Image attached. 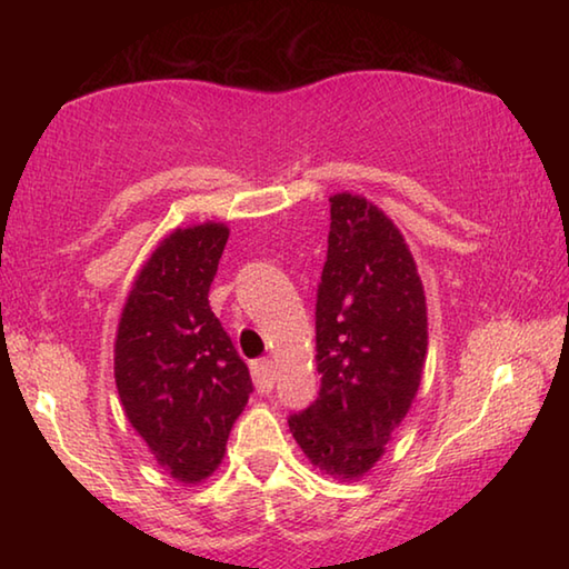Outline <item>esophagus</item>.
<instances>
[{"mask_svg": "<svg viewBox=\"0 0 569 569\" xmlns=\"http://www.w3.org/2000/svg\"><path fill=\"white\" fill-rule=\"evenodd\" d=\"M250 373H253V383L261 393H268L273 389V363L268 359L250 363Z\"/></svg>", "mask_w": 569, "mask_h": 569, "instance_id": "obj_1", "label": "esophagus"}]
</instances>
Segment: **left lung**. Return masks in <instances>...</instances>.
Masks as SVG:
<instances>
[{
  "label": "left lung",
  "instance_id": "obj_1",
  "mask_svg": "<svg viewBox=\"0 0 569 569\" xmlns=\"http://www.w3.org/2000/svg\"><path fill=\"white\" fill-rule=\"evenodd\" d=\"M329 200L316 301L321 391L288 427L313 467L353 481L383 457L421 387L427 296L407 240L381 208L353 192Z\"/></svg>",
  "mask_w": 569,
  "mask_h": 569
}]
</instances>
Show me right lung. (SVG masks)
<instances>
[{"label": "right lung", "mask_w": 569, "mask_h": 569, "mask_svg": "<svg viewBox=\"0 0 569 569\" xmlns=\"http://www.w3.org/2000/svg\"><path fill=\"white\" fill-rule=\"evenodd\" d=\"M226 223L176 228L140 268L114 339V383L130 427L182 485L220 467L253 383L210 311Z\"/></svg>", "instance_id": "right-lung-1"}]
</instances>
